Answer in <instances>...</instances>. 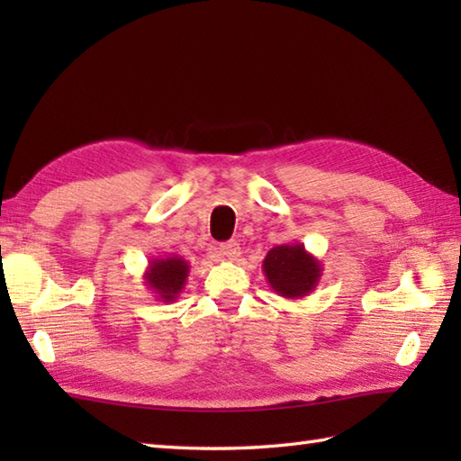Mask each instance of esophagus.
Segmentation results:
<instances>
[{"mask_svg": "<svg viewBox=\"0 0 461 461\" xmlns=\"http://www.w3.org/2000/svg\"><path fill=\"white\" fill-rule=\"evenodd\" d=\"M218 256L221 259H230V261H236L241 256V248L238 241H225L218 248Z\"/></svg>", "mask_w": 461, "mask_h": 461, "instance_id": "obj_1", "label": "esophagus"}]
</instances>
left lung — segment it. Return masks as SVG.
Returning a JSON list of instances; mask_svg holds the SVG:
<instances>
[{
    "label": "left lung",
    "instance_id": "1",
    "mask_svg": "<svg viewBox=\"0 0 461 461\" xmlns=\"http://www.w3.org/2000/svg\"><path fill=\"white\" fill-rule=\"evenodd\" d=\"M261 269L269 287L285 299L307 297L315 291L322 276L321 261L299 241L269 249Z\"/></svg>",
    "mask_w": 461,
    "mask_h": 461
}]
</instances>
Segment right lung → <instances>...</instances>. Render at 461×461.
Wrapping results in <instances>:
<instances>
[{
  "mask_svg": "<svg viewBox=\"0 0 461 461\" xmlns=\"http://www.w3.org/2000/svg\"><path fill=\"white\" fill-rule=\"evenodd\" d=\"M188 273L190 263L180 256L156 258L149 261V267H146L142 279L144 285L154 293L156 299L172 303L182 293Z\"/></svg>",
  "mask_w": 461,
  "mask_h": 461,
  "instance_id": "obj_1",
  "label": "right lung"
}]
</instances>
